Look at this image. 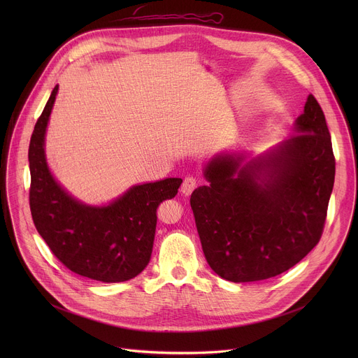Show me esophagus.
I'll use <instances>...</instances> for the list:
<instances>
[{"mask_svg": "<svg viewBox=\"0 0 358 358\" xmlns=\"http://www.w3.org/2000/svg\"><path fill=\"white\" fill-rule=\"evenodd\" d=\"M196 185H198V180L192 176H188V177L184 178V181L181 184V192L187 196L196 188Z\"/></svg>", "mask_w": 358, "mask_h": 358, "instance_id": "1", "label": "esophagus"}]
</instances>
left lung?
I'll use <instances>...</instances> for the list:
<instances>
[{
    "mask_svg": "<svg viewBox=\"0 0 358 358\" xmlns=\"http://www.w3.org/2000/svg\"><path fill=\"white\" fill-rule=\"evenodd\" d=\"M294 134L264 156H215L210 182L194 189L191 208L211 269L239 283L278 276L320 241L336 162L324 113L313 94Z\"/></svg>",
    "mask_w": 358,
    "mask_h": 358,
    "instance_id": "obj_1",
    "label": "left lung"
}]
</instances>
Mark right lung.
I'll return each mask as SVG.
<instances>
[{"label":"right lung","instance_id":"1","mask_svg":"<svg viewBox=\"0 0 358 358\" xmlns=\"http://www.w3.org/2000/svg\"><path fill=\"white\" fill-rule=\"evenodd\" d=\"M59 86L50 93L31 136L29 207L36 231L72 272L106 283L136 278L148 265L157 225V208L174 198L181 178L130 187L108 206H86L50 173L45 134Z\"/></svg>","mask_w":358,"mask_h":358}]
</instances>
